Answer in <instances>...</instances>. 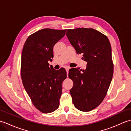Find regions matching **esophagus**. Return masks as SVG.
<instances>
[{
  "mask_svg": "<svg viewBox=\"0 0 131 131\" xmlns=\"http://www.w3.org/2000/svg\"><path fill=\"white\" fill-rule=\"evenodd\" d=\"M65 69H66V73H67V75H68V73H69V68H66Z\"/></svg>",
  "mask_w": 131,
  "mask_h": 131,
  "instance_id": "obj_1",
  "label": "esophagus"
}]
</instances>
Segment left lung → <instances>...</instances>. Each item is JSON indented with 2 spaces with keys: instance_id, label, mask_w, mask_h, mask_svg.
<instances>
[{
  "instance_id": "obj_1",
  "label": "left lung",
  "mask_w": 131,
  "mask_h": 131,
  "mask_svg": "<svg viewBox=\"0 0 131 131\" xmlns=\"http://www.w3.org/2000/svg\"><path fill=\"white\" fill-rule=\"evenodd\" d=\"M66 36L77 54L87 62L85 70L71 69L69 77L73 82L70 93L77 109L90 112L102 102L113 78L112 48L107 37L93 29H68Z\"/></svg>"
}]
</instances>
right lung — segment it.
I'll return each instance as SVG.
<instances>
[{
    "label": "right lung",
    "mask_w": 131,
    "mask_h": 131,
    "mask_svg": "<svg viewBox=\"0 0 131 131\" xmlns=\"http://www.w3.org/2000/svg\"><path fill=\"white\" fill-rule=\"evenodd\" d=\"M66 30L43 29L27 38L21 54V75L24 87L35 107L50 113L59 107L65 70H56L48 61L53 57V47Z\"/></svg>",
    "instance_id": "obj_1"
}]
</instances>
